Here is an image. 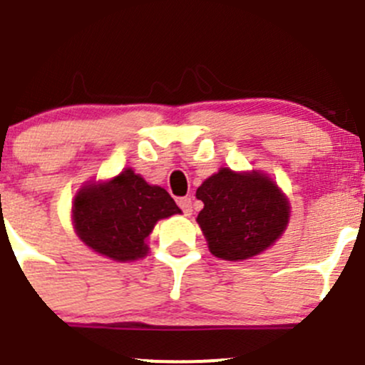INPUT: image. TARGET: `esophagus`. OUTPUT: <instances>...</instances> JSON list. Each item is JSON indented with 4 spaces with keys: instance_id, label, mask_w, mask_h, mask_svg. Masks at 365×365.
<instances>
[{
    "instance_id": "esophagus-1",
    "label": "esophagus",
    "mask_w": 365,
    "mask_h": 365,
    "mask_svg": "<svg viewBox=\"0 0 365 365\" xmlns=\"http://www.w3.org/2000/svg\"><path fill=\"white\" fill-rule=\"evenodd\" d=\"M178 206L182 208V212L185 215L192 213V199H190V197H180L178 199Z\"/></svg>"
}]
</instances>
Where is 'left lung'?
Returning <instances> with one entry per match:
<instances>
[{
  "label": "left lung",
  "instance_id": "left-lung-1",
  "mask_svg": "<svg viewBox=\"0 0 365 365\" xmlns=\"http://www.w3.org/2000/svg\"><path fill=\"white\" fill-rule=\"evenodd\" d=\"M205 208L197 224L218 259L245 260L259 255L282 236L290 206L278 185L259 171L222 168L199 187Z\"/></svg>",
  "mask_w": 365,
  "mask_h": 365
}]
</instances>
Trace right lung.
Here are the masks:
<instances>
[{
  "label": "right lung",
  "mask_w": 365,
  "mask_h": 365,
  "mask_svg": "<svg viewBox=\"0 0 365 365\" xmlns=\"http://www.w3.org/2000/svg\"><path fill=\"white\" fill-rule=\"evenodd\" d=\"M71 212L75 232L87 247L125 262L147 255L145 241L157 220L182 210L163 187L148 185L133 170H125L108 182L80 189Z\"/></svg>",
  "instance_id": "obj_1"
}]
</instances>
